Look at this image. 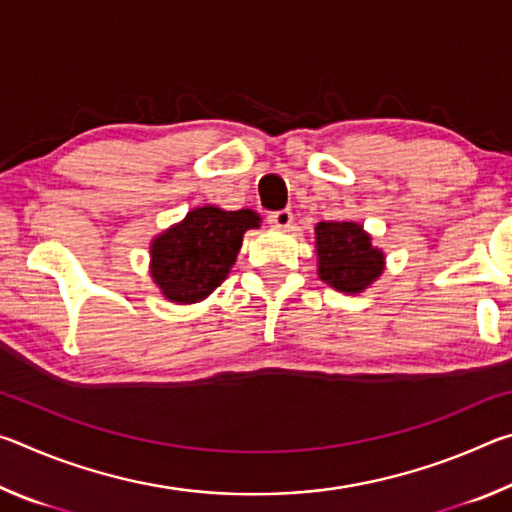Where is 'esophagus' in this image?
Instances as JSON below:
<instances>
[{"instance_id":"obj_1","label":"esophagus","mask_w":512,"mask_h":512,"mask_svg":"<svg viewBox=\"0 0 512 512\" xmlns=\"http://www.w3.org/2000/svg\"><path fill=\"white\" fill-rule=\"evenodd\" d=\"M268 223L275 225V228H280V230H289L293 225V212L291 210L271 212V214H268Z\"/></svg>"}]
</instances>
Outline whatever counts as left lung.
I'll use <instances>...</instances> for the list:
<instances>
[{"label":"left lung","instance_id":"8db88e82","mask_svg":"<svg viewBox=\"0 0 512 512\" xmlns=\"http://www.w3.org/2000/svg\"><path fill=\"white\" fill-rule=\"evenodd\" d=\"M318 277L327 287L357 296L375 284L386 255L357 221H320L314 228Z\"/></svg>","mask_w":512,"mask_h":512}]
</instances>
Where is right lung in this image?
<instances>
[{"label":"right lung","mask_w":512,"mask_h":512,"mask_svg":"<svg viewBox=\"0 0 512 512\" xmlns=\"http://www.w3.org/2000/svg\"><path fill=\"white\" fill-rule=\"evenodd\" d=\"M262 216L253 210H221L201 205L187 212L151 241L149 273L169 302L194 305L205 300L228 277L244 244Z\"/></svg>","instance_id":"right-lung-1"}]
</instances>
